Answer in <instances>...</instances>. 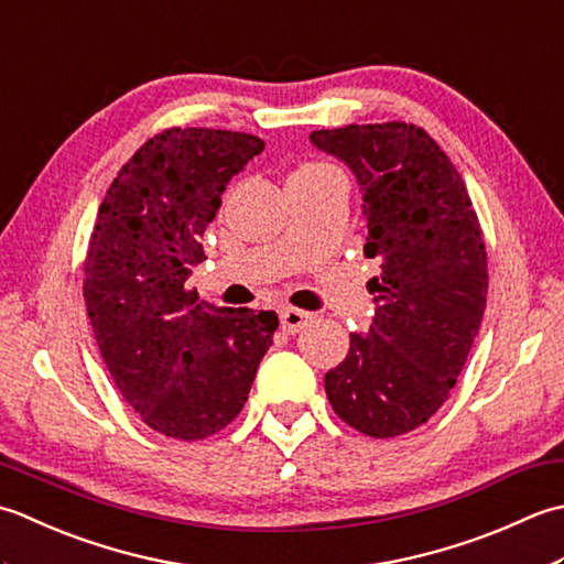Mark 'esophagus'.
<instances>
[{
	"instance_id": "obj_1",
	"label": "esophagus",
	"mask_w": 564,
	"mask_h": 564,
	"mask_svg": "<svg viewBox=\"0 0 564 564\" xmlns=\"http://www.w3.org/2000/svg\"><path fill=\"white\" fill-rule=\"evenodd\" d=\"M308 324H312V314L302 312V308L286 306L280 312V326L284 333H299V330H304Z\"/></svg>"
}]
</instances>
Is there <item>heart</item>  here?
<instances>
[{
  "mask_svg": "<svg viewBox=\"0 0 564 564\" xmlns=\"http://www.w3.org/2000/svg\"><path fill=\"white\" fill-rule=\"evenodd\" d=\"M318 170H326V165H304L302 170H296L294 175H308V172H318Z\"/></svg>",
  "mask_w": 564,
  "mask_h": 564,
  "instance_id": "heart-1",
  "label": "heart"
}]
</instances>
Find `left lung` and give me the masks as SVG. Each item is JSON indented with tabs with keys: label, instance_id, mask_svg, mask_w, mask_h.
<instances>
[{
	"label": "left lung",
	"instance_id": "1",
	"mask_svg": "<svg viewBox=\"0 0 564 564\" xmlns=\"http://www.w3.org/2000/svg\"><path fill=\"white\" fill-rule=\"evenodd\" d=\"M358 180L365 256L382 272L372 326L324 377L333 411L365 435L394 438L438 411L487 306V250L463 177L413 123H350L308 135Z\"/></svg>",
	"mask_w": 564,
	"mask_h": 564
}]
</instances>
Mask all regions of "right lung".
Listing matches in <instances>:
<instances>
[{"label": "right lung", "instance_id": "add662e5", "mask_svg": "<svg viewBox=\"0 0 564 564\" xmlns=\"http://www.w3.org/2000/svg\"><path fill=\"white\" fill-rule=\"evenodd\" d=\"M262 148L250 133L167 129L99 204L87 314L119 392L170 438L202 441L238 416L280 324L274 312L204 304L187 290L226 185Z\"/></svg>", "mask_w": 564, "mask_h": 564}]
</instances>
